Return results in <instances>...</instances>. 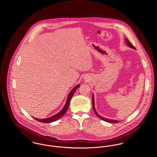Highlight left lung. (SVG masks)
Wrapping results in <instances>:
<instances>
[{"label":"left lung","mask_w":157,"mask_h":157,"mask_svg":"<svg viewBox=\"0 0 157 157\" xmlns=\"http://www.w3.org/2000/svg\"><path fill=\"white\" fill-rule=\"evenodd\" d=\"M125 42H126L127 45H128V46H129L130 48H133V49H135L134 46L133 45H132V44L129 41V40H128L127 38L125 39ZM92 107H93V109H94V112L95 113V114L97 115L98 117L100 119H101V120H103V121H106V122H109V123H118V122H120V121H118V120H110V119L105 118H104V117H101L100 115H99V114L97 112V111H96L95 108V102H94V95H93L92 98Z\"/></svg>","instance_id":"obj_1"}]
</instances>
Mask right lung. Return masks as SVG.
<instances>
[{
    "label": "right lung",
    "instance_id": "add662e5",
    "mask_svg": "<svg viewBox=\"0 0 157 157\" xmlns=\"http://www.w3.org/2000/svg\"><path fill=\"white\" fill-rule=\"evenodd\" d=\"M79 86L80 85L78 84L75 87H74L72 90H71V91L69 92V95L67 96V102H66V104L65 105L64 107L58 113H56L55 115H53V116L49 117V118H46V119H37V118H34V117H33V118L34 119H35L36 121H37L42 122V123H51V122H54V121H56L57 120H59L60 118H61L65 114L66 112L67 111L68 107L69 106V103H70L71 99V98L72 97V96L74 95V93L75 92V90L79 87Z\"/></svg>",
    "mask_w": 157,
    "mask_h": 157
}]
</instances>
